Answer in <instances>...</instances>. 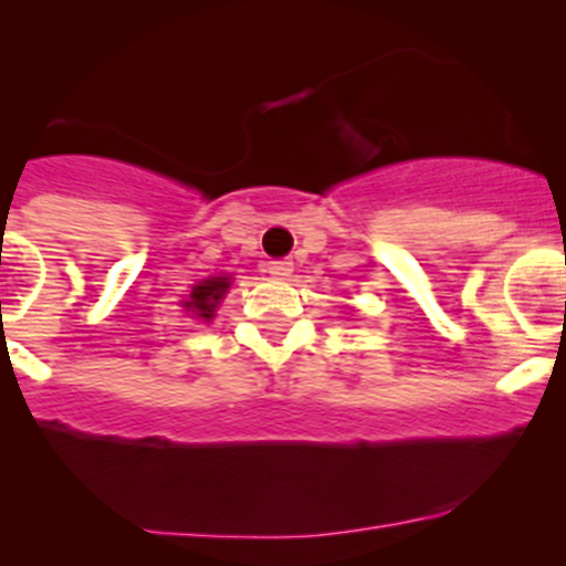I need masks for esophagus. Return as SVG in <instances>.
<instances>
[{"mask_svg": "<svg viewBox=\"0 0 566 566\" xmlns=\"http://www.w3.org/2000/svg\"><path fill=\"white\" fill-rule=\"evenodd\" d=\"M268 273H271V276H276V279H287L290 273H293V262H290V260L268 262Z\"/></svg>", "mask_w": 566, "mask_h": 566, "instance_id": "1", "label": "esophagus"}]
</instances>
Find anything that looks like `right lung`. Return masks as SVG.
Returning <instances> with one entry per match:
<instances>
[{"label": "right lung", "instance_id": "obj_1", "mask_svg": "<svg viewBox=\"0 0 566 566\" xmlns=\"http://www.w3.org/2000/svg\"><path fill=\"white\" fill-rule=\"evenodd\" d=\"M227 287H230V282H227L224 276L205 279L202 284H197V287L191 290V301H186V310L197 312L199 317L210 319L213 317L216 306H219V301L224 298Z\"/></svg>", "mask_w": 566, "mask_h": 566}]
</instances>
